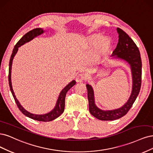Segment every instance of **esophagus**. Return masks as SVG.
Listing matches in <instances>:
<instances>
[{
	"label": "esophagus",
	"instance_id": "esophagus-1",
	"mask_svg": "<svg viewBox=\"0 0 153 153\" xmlns=\"http://www.w3.org/2000/svg\"><path fill=\"white\" fill-rule=\"evenodd\" d=\"M86 79L85 74H84L82 73L79 74L76 77V81L77 82H82Z\"/></svg>",
	"mask_w": 153,
	"mask_h": 153
}]
</instances>
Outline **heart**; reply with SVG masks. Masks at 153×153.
I'll return each instance as SVG.
<instances>
[{"instance_id": "heart-1", "label": "heart", "mask_w": 153, "mask_h": 153, "mask_svg": "<svg viewBox=\"0 0 153 153\" xmlns=\"http://www.w3.org/2000/svg\"><path fill=\"white\" fill-rule=\"evenodd\" d=\"M102 37L100 33H93L87 38L88 43L90 44H95L97 43V47L98 50L101 51H105L107 50L110 46V41L107 37Z\"/></svg>"}]
</instances>
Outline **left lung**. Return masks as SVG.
<instances>
[{
	"label": "left lung",
	"mask_w": 153,
	"mask_h": 153,
	"mask_svg": "<svg viewBox=\"0 0 153 153\" xmlns=\"http://www.w3.org/2000/svg\"><path fill=\"white\" fill-rule=\"evenodd\" d=\"M117 31L119 34V40L112 56L123 59L130 65L133 77L132 91L128 100L122 107L112 111H102L95 104L92 87L88 84L86 85L90 112L92 116L102 121L115 120L126 115L135 101L141 87L142 61L139 48L122 29L117 28Z\"/></svg>",
	"instance_id": "1"
}]
</instances>
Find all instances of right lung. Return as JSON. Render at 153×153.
I'll list each match as a JSON object with an SVG mask.
<instances>
[{
	"instance_id": "add662e5",
	"label": "right lung",
	"mask_w": 153,
	"mask_h": 153,
	"mask_svg": "<svg viewBox=\"0 0 153 153\" xmlns=\"http://www.w3.org/2000/svg\"><path fill=\"white\" fill-rule=\"evenodd\" d=\"M43 32H44V30H42V28H34V29H33V30L27 32L26 34H25V35L20 39H19V41L16 43V45L14 46V49L13 50L12 55L10 58V60H9L8 78H9V87H10V90L12 93V95L14 97V99L16 103V105H17L18 107L19 108V109L20 110V111L23 113L24 115H25L26 116L31 118V119H32V120L39 121L47 122V121H51L53 120L56 119V118L60 116L63 112L64 109H65V98L66 97V93L74 85H75L76 81L74 80L72 82H71L67 86H66L65 88H64L63 90L60 92V95H59V97H58V100L56 102V105L55 107V109H53V111H51L50 112L48 113V114H42V115H37V114H32V113L28 112L20 105V103H19V102L17 100V98H16V96H15V95H14V93L13 91L12 85H11V78L13 60L14 55H16V53H17V51L18 50V48L19 46H22L23 44H24L25 43L31 41L32 39H33L34 37H37V36L41 35V34Z\"/></svg>"
}]
</instances>
